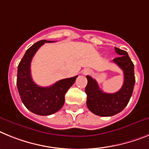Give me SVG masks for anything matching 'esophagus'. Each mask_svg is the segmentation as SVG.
Returning <instances> with one entry per match:
<instances>
[{"mask_svg": "<svg viewBox=\"0 0 149 149\" xmlns=\"http://www.w3.org/2000/svg\"><path fill=\"white\" fill-rule=\"evenodd\" d=\"M82 73H83L84 75H88V74H90V73H91V70H89V69H87V68H86V69L83 70V71H82Z\"/></svg>", "mask_w": 149, "mask_h": 149, "instance_id": "obj_1", "label": "esophagus"}]
</instances>
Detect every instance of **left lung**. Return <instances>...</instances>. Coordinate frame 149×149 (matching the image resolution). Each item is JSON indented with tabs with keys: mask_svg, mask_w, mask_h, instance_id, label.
<instances>
[{
	"mask_svg": "<svg viewBox=\"0 0 149 149\" xmlns=\"http://www.w3.org/2000/svg\"><path fill=\"white\" fill-rule=\"evenodd\" d=\"M119 56L113 59L124 72L125 80L122 87L113 94L103 92L95 79L87 76L88 84L85 87L87 94V107L89 110L99 116H112L125 108L133 94L135 85L134 65L126 51L115 47Z\"/></svg>",
	"mask_w": 149,
	"mask_h": 149,
	"instance_id": "left-lung-1",
	"label": "left lung"
}]
</instances>
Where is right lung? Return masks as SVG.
I'll list each match as a JSON object with an SVG mask.
<instances>
[{
	"instance_id": "obj_1",
	"label": "right lung",
	"mask_w": 149,
	"mask_h": 149,
	"mask_svg": "<svg viewBox=\"0 0 149 149\" xmlns=\"http://www.w3.org/2000/svg\"><path fill=\"white\" fill-rule=\"evenodd\" d=\"M40 40L26 51L18 66L17 84L21 100L28 110L39 116H49L60 110L64 103V97L78 76L58 81L49 87H40L34 83L31 74V62L37 50L45 42Z\"/></svg>"
}]
</instances>
